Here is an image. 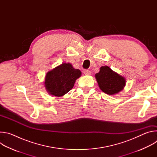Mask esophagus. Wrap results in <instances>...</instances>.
<instances>
[{
  "label": "esophagus",
  "instance_id": "esophagus-1",
  "mask_svg": "<svg viewBox=\"0 0 157 157\" xmlns=\"http://www.w3.org/2000/svg\"><path fill=\"white\" fill-rule=\"evenodd\" d=\"M91 73V72L90 71H89V70H85L84 71V74L85 75H90Z\"/></svg>",
  "mask_w": 157,
  "mask_h": 157
}]
</instances>
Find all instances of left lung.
<instances>
[{"mask_svg": "<svg viewBox=\"0 0 157 157\" xmlns=\"http://www.w3.org/2000/svg\"><path fill=\"white\" fill-rule=\"evenodd\" d=\"M101 90L109 95H113L122 91L125 85L124 77L114 72L109 67L105 66L95 75Z\"/></svg>", "mask_w": 157, "mask_h": 157, "instance_id": "obj_1", "label": "left lung"}]
</instances>
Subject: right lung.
Wrapping results in <instances>:
<instances>
[{"label": "right lung", "mask_w": 157, "mask_h": 157, "mask_svg": "<svg viewBox=\"0 0 157 157\" xmlns=\"http://www.w3.org/2000/svg\"><path fill=\"white\" fill-rule=\"evenodd\" d=\"M81 75L80 70L73 68L70 63H62L47 73L44 84L49 94L61 97L71 90Z\"/></svg>", "instance_id": "right-lung-1"}]
</instances>
